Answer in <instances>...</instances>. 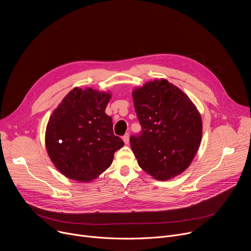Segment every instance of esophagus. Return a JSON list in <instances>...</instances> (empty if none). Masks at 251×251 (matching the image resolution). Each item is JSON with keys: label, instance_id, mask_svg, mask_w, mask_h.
<instances>
[{"label": "esophagus", "instance_id": "1", "mask_svg": "<svg viewBox=\"0 0 251 251\" xmlns=\"http://www.w3.org/2000/svg\"><path fill=\"white\" fill-rule=\"evenodd\" d=\"M123 141H124V143H125V144L127 145V144H129V134L127 133V134H125L124 136H123Z\"/></svg>", "mask_w": 251, "mask_h": 251}]
</instances>
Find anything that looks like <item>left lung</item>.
<instances>
[{
    "label": "left lung",
    "mask_w": 251,
    "mask_h": 251,
    "mask_svg": "<svg viewBox=\"0 0 251 251\" xmlns=\"http://www.w3.org/2000/svg\"><path fill=\"white\" fill-rule=\"evenodd\" d=\"M132 96L142 127L139 135L130 137L138 165L158 181L182 174L201 140L202 123L197 107L166 79L147 82Z\"/></svg>",
    "instance_id": "left-lung-1"
}]
</instances>
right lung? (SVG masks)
<instances>
[{"instance_id":"1","label":"right lung","mask_w":251,"mask_h":251,"mask_svg":"<svg viewBox=\"0 0 251 251\" xmlns=\"http://www.w3.org/2000/svg\"><path fill=\"white\" fill-rule=\"evenodd\" d=\"M108 92L75 88L50 116L46 131L48 154L65 176L79 182L97 177L113 161L124 142L113 133L112 118L105 113Z\"/></svg>"}]
</instances>
